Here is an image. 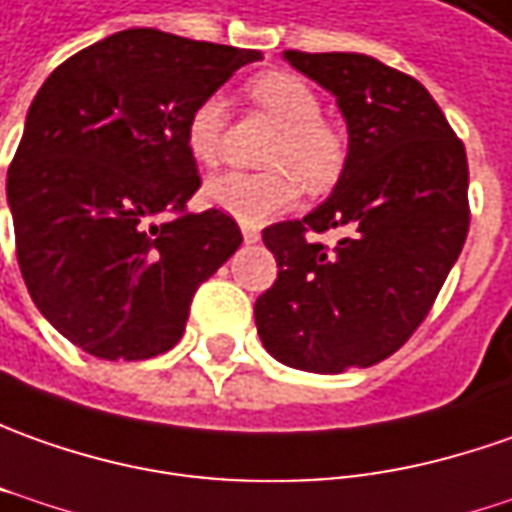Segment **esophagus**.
<instances>
[{
    "mask_svg": "<svg viewBox=\"0 0 512 512\" xmlns=\"http://www.w3.org/2000/svg\"><path fill=\"white\" fill-rule=\"evenodd\" d=\"M242 239H245L248 245H256V242H259V231H256V228H242Z\"/></svg>",
    "mask_w": 512,
    "mask_h": 512,
    "instance_id": "1",
    "label": "esophagus"
}]
</instances>
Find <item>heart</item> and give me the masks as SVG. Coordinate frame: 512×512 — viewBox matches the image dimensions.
I'll return each instance as SVG.
<instances>
[{
  "instance_id": "obj_1",
  "label": "heart",
  "mask_w": 512,
  "mask_h": 512,
  "mask_svg": "<svg viewBox=\"0 0 512 512\" xmlns=\"http://www.w3.org/2000/svg\"><path fill=\"white\" fill-rule=\"evenodd\" d=\"M253 104L279 126L264 166L273 171H225L202 188V200L245 228H256L290 208L298 183L310 194H324L338 183L346 163V140L321 118L318 92L296 72H259L248 84ZM228 104L219 92H208L194 104L185 120V146L197 163L214 166L222 157Z\"/></svg>"
}]
</instances>
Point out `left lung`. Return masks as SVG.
Wrapping results in <instances>:
<instances>
[{"mask_svg": "<svg viewBox=\"0 0 512 512\" xmlns=\"http://www.w3.org/2000/svg\"><path fill=\"white\" fill-rule=\"evenodd\" d=\"M284 61L335 98L349 152L327 200L304 219L264 228L279 279L256 298V329L273 358L338 375L386 360L423 324L462 253L468 157L428 89L360 53ZM338 230L335 249L303 233Z\"/></svg>", "mask_w": 512, "mask_h": 512, "instance_id": "8db88e82", "label": "left lung"}]
</instances>
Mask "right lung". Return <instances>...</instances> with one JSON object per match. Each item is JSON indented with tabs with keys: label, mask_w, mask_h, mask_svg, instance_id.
Here are the masks:
<instances>
[{
	"label": "right lung",
	"mask_w": 512,
	"mask_h": 512,
	"mask_svg": "<svg viewBox=\"0 0 512 512\" xmlns=\"http://www.w3.org/2000/svg\"><path fill=\"white\" fill-rule=\"evenodd\" d=\"M256 50L132 27L75 53L27 109L8 171L16 256L33 304L104 360H146L183 338L202 281L242 245L200 188L185 120Z\"/></svg>",
	"instance_id": "right-lung-1"
}]
</instances>
